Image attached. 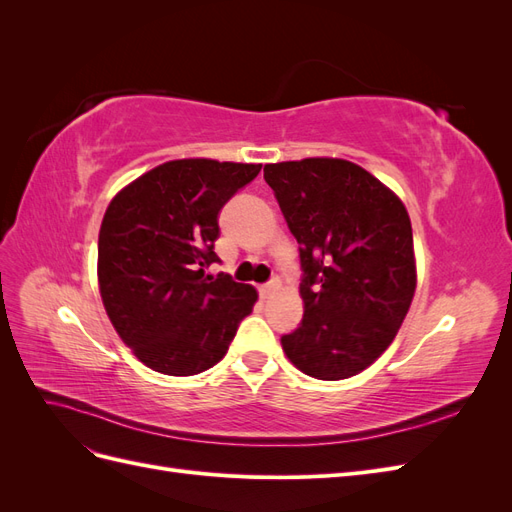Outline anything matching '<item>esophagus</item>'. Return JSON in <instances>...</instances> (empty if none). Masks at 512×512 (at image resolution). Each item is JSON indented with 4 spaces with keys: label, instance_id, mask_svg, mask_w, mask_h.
<instances>
[{
    "label": "esophagus",
    "instance_id": "1",
    "mask_svg": "<svg viewBox=\"0 0 512 512\" xmlns=\"http://www.w3.org/2000/svg\"><path fill=\"white\" fill-rule=\"evenodd\" d=\"M277 288H280V282H277V280H273V282H269V284H265V286H260V288H258V292H260V299H269V297H273V294L277 292Z\"/></svg>",
    "mask_w": 512,
    "mask_h": 512
}]
</instances>
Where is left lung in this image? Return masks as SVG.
I'll return each mask as SVG.
<instances>
[{
	"mask_svg": "<svg viewBox=\"0 0 512 512\" xmlns=\"http://www.w3.org/2000/svg\"><path fill=\"white\" fill-rule=\"evenodd\" d=\"M265 181L305 271L301 327L282 348L318 380L361 374L393 344L414 297L410 215L391 188L342 158L265 164Z\"/></svg>",
	"mask_w": 512,
	"mask_h": 512,
	"instance_id": "8db88e82",
	"label": "left lung"
}]
</instances>
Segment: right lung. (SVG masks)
<instances>
[{"label": "right lung", "instance_id": "right-lung-1", "mask_svg": "<svg viewBox=\"0 0 512 512\" xmlns=\"http://www.w3.org/2000/svg\"><path fill=\"white\" fill-rule=\"evenodd\" d=\"M262 164L170 160L121 188L98 237V288L121 342L166 376H194L224 359L258 292L205 275L220 258L218 215Z\"/></svg>", "mask_w": 512, "mask_h": 512}]
</instances>
